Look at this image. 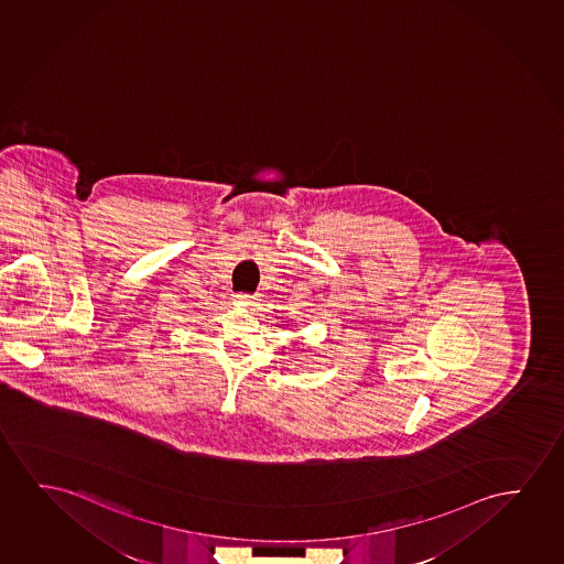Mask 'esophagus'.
<instances>
[{
	"label": "esophagus",
	"instance_id": "1",
	"mask_svg": "<svg viewBox=\"0 0 564 564\" xmlns=\"http://www.w3.org/2000/svg\"><path fill=\"white\" fill-rule=\"evenodd\" d=\"M232 301L237 302V304H247V306H250V304H254L258 299H256L254 294L239 293L232 294Z\"/></svg>",
	"mask_w": 564,
	"mask_h": 564
}]
</instances>
